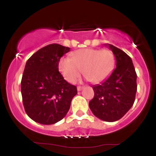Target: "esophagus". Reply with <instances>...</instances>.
Wrapping results in <instances>:
<instances>
[{"label": "esophagus", "instance_id": "1", "mask_svg": "<svg viewBox=\"0 0 156 156\" xmlns=\"http://www.w3.org/2000/svg\"><path fill=\"white\" fill-rule=\"evenodd\" d=\"M82 89H83V87H80V86H79V87H77V90H78V92H80V91H81Z\"/></svg>", "mask_w": 156, "mask_h": 156}]
</instances>
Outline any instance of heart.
Here are the masks:
<instances>
[{"instance_id":"obj_1","label":"heart","mask_w":156,"mask_h":156,"mask_svg":"<svg viewBox=\"0 0 156 156\" xmlns=\"http://www.w3.org/2000/svg\"><path fill=\"white\" fill-rule=\"evenodd\" d=\"M71 58L62 57L58 62L60 73L69 83H73L83 73L93 83L106 79L112 73L115 60L112 51L107 49L83 48L70 54Z\"/></svg>"}]
</instances>
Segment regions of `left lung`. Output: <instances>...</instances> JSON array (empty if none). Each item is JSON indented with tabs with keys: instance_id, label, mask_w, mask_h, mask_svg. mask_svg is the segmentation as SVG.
<instances>
[{
	"instance_id": "8db88e82",
	"label": "left lung",
	"mask_w": 156,
	"mask_h": 156,
	"mask_svg": "<svg viewBox=\"0 0 156 156\" xmlns=\"http://www.w3.org/2000/svg\"><path fill=\"white\" fill-rule=\"evenodd\" d=\"M105 45L114 53L116 67L107 79L93 86L94 96L89 105L93 114L100 119L115 122L133 106L137 91V76L129 55L112 44Z\"/></svg>"
}]
</instances>
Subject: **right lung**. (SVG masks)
<instances>
[{
    "mask_svg": "<svg viewBox=\"0 0 156 156\" xmlns=\"http://www.w3.org/2000/svg\"><path fill=\"white\" fill-rule=\"evenodd\" d=\"M69 51L61 44H48L27 61L21 94L26 114L36 122L52 125L62 120L78 92L76 86L66 81L58 71L61 57Z\"/></svg>",
    "mask_w": 156,
    "mask_h": 156,
    "instance_id": "obj_1",
    "label": "right lung"
}]
</instances>
